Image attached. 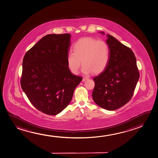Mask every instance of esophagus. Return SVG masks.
I'll use <instances>...</instances> for the list:
<instances>
[{
	"label": "esophagus",
	"mask_w": 158,
	"mask_h": 158,
	"mask_svg": "<svg viewBox=\"0 0 158 158\" xmlns=\"http://www.w3.org/2000/svg\"><path fill=\"white\" fill-rule=\"evenodd\" d=\"M87 79H88V78H82V82H84V81H86V80H87Z\"/></svg>",
	"instance_id": "34e87169"
}]
</instances>
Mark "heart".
Returning a JSON list of instances; mask_svg holds the SVG:
<instances>
[{"label":"heart","mask_w":158,"mask_h":158,"mask_svg":"<svg viewBox=\"0 0 158 158\" xmlns=\"http://www.w3.org/2000/svg\"><path fill=\"white\" fill-rule=\"evenodd\" d=\"M73 51L67 56L69 69L72 73L78 74L81 66L85 74H99L105 70L110 60V49L108 44L92 37L78 40L74 44Z\"/></svg>","instance_id":"b5f03b06"}]
</instances>
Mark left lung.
I'll return each instance as SVG.
<instances>
[{"label": "left lung", "instance_id": "obj_1", "mask_svg": "<svg viewBox=\"0 0 158 158\" xmlns=\"http://www.w3.org/2000/svg\"><path fill=\"white\" fill-rule=\"evenodd\" d=\"M100 32L105 35L103 31ZM106 36L110 60L105 70L94 78L95 86L92 95L96 104L112 111L131 100L139 74L136 57L131 48L110 35Z\"/></svg>", "mask_w": 158, "mask_h": 158}]
</instances>
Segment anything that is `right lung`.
<instances>
[{
  "mask_svg": "<svg viewBox=\"0 0 158 158\" xmlns=\"http://www.w3.org/2000/svg\"><path fill=\"white\" fill-rule=\"evenodd\" d=\"M71 35L48 34L26 53L21 85L29 100L44 114L56 115L71 102L82 80L69 69Z\"/></svg>",
  "mask_w": 158,
  "mask_h": 158,
  "instance_id": "add662e5",
  "label": "right lung"
}]
</instances>
